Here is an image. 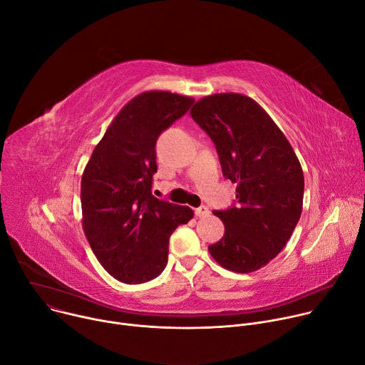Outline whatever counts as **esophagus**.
Instances as JSON below:
<instances>
[{
    "label": "esophagus",
    "instance_id": "34e87169",
    "mask_svg": "<svg viewBox=\"0 0 365 365\" xmlns=\"http://www.w3.org/2000/svg\"><path fill=\"white\" fill-rule=\"evenodd\" d=\"M194 213H195L197 217H206V216L210 215V210H209V207H206V206H200L198 209L194 210Z\"/></svg>",
    "mask_w": 365,
    "mask_h": 365
}]
</instances>
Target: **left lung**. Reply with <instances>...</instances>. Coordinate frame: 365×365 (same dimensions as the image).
<instances>
[{
	"label": "left lung",
	"instance_id": "8db88e82",
	"mask_svg": "<svg viewBox=\"0 0 365 365\" xmlns=\"http://www.w3.org/2000/svg\"><path fill=\"white\" fill-rule=\"evenodd\" d=\"M190 114L215 142L223 177L236 182L237 205L213 212L225 235L209 252L229 271L254 272L286 247L300 219V162L268 113L244 94L203 97Z\"/></svg>",
	"mask_w": 365,
	"mask_h": 365
}]
</instances>
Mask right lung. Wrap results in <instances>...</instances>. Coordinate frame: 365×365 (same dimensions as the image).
<instances>
[{
  "label": "right lung",
  "instance_id": "obj_1",
  "mask_svg": "<svg viewBox=\"0 0 365 365\" xmlns=\"http://www.w3.org/2000/svg\"><path fill=\"white\" fill-rule=\"evenodd\" d=\"M194 98L145 91L118 111L81 180L83 229L103 268L126 284L158 277L168 262L170 236L192 219L187 206L152 195L158 136Z\"/></svg>",
  "mask_w": 365,
  "mask_h": 365
}]
</instances>
